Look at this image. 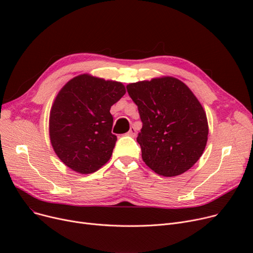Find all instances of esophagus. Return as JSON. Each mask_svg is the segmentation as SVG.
<instances>
[{
    "label": "esophagus",
    "instance_id": "1",
    "mask_svg": "<svg viewBox=\"0 0 253 253\" xmlns=\"http://www.w3.org/2000/svg\"><path fill=\"white\" fill-rule=\"evenodd\" d=\"M129 136H132V137H135L136 135H137V129H136V127L135 126H130L129 127V130H128V133H127Z\"/></svg>",
    "mask_w": 253,
    "mask_h": 253
}]
</instances>
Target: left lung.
Here are the masks:
<instances>
[{
	"label": "left lung",
	"instance_id": "1",
	"mask_svg": "<svg viewBox=\"0 0 253 253\" xmlns=\"http://www.w3.org/2000/svg\"><path fill=\"white\" fill-rule=\"evenodd\" d=\"M142 128V160L161 176L183 174L203 156L208 142L206 111L180 80L164 76L126 85Z\"/></svg>",
	"mask_w": 253,
	"mask_h": 253
}]
</instances>
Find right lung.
Segmentation results:
<instances>
[{
	"mask_svg": "<svg viewBox=\"0 0 253 253\" xmlns=\"http://www.w3.org/2000/svg\"><path fill=\"white\" fill-rule=\"evenodd\" d=\"M126 94L121 82L79 75L61 88L50 108L49 140L73 171L89 174L110 160L116 142L110 109Z\"/></svg>",
	"mask_w": 253,
	"mask_h": 253,
	"instance_id": "right-lung-1",
	"label": "right lung"
}]
</instances>
